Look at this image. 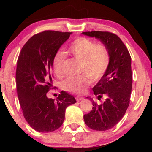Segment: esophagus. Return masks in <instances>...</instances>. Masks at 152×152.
Segmentation results:
<instances>
[{
	"instance_id": "34e87169",
	"label": "esophagus",
	"mask_w": 152,
	"mask_h": 152,
	"mask_svg": "<svg viewBox=\"0 0 152 152\" xmlns=\"http://www.w3.org/2000/svg\"><path fill=\"white\" fill-rule=\"evenodd\" d=\"M84 99V98L82 97V96H76V100L78 102H79V101H82V100H83Z\"/></svg>"
}]
</instances>
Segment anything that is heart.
Returning a JSON list of instances; mask_svg holds the SVG:
<instances>
[{"label": "heart", "instance_id": "obj_1", "mask_svg": "<svg viewBox=\"0 0 152 152\" xmlns=\"http://www.w3.org/2000/svg\"><path fill=\"white\" fill-rule=\"evenodd\" d=\"M67 51L81 61L80 72L84 74L69 77L63 83L66 91L75 94H83L93 82L99 80L106 72L110 64V53L106 45L95 44L86 37L74 40L67 48ZM66 55L62 51L56 52L53 60V69L58 76L63 74V64Z\"/></svg>", "mask_w": 152, "mask_h": 152}]
</instances>
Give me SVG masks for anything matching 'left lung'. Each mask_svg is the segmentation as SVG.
<instances>
[{"instance_id": "1", "label": "left lung", "mask_w": 152, "mask_h": 152, "mask_svg": "<svg viewBox=\"0 0 152 152\" xmlns=\"http://www.w3.org/2000/svg\"><path fill=\"white\" fill-rule=\"evenodd\" d=\"M82 34L99 39L110 53V64L106 72L92 90L98 100L105 97L98 104L92 98V109L84 115L86 125L92 129L106 131L115 127L124 116L129 104L132 88V59L120 38L107 31H88Z\"/></svg>"}]
</instances>
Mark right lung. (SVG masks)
Here are the masks:
<instances>
[{"label": "right lung", "mask_w": 152, "mask_h": 152, "mask_svg": "<svg viewBox=\"0 0 152 152\" xmlns=\"http://www.w3.org/2000/svg\"><path fill=\"white\" fill-rule=\"evenodd\" d=\"M72 33L54 31L33 35L23 47L17 60V91L23 116L33 129L42 133L60 128L65 119L66 109L76 101L61 91L57 99H49L52 87L53 60Z\"/></svg>", "instance_id": "right-lung-1"}]
</instances>
